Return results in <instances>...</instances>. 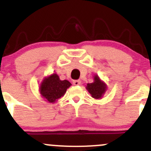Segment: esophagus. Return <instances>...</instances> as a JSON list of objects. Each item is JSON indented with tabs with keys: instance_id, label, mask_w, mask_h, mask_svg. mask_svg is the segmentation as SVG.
I'll return each mask as SVG.
<instances>
[{
	"instance_id": "1",
	"label": "esophagus",
	"mask_w": 151,
	"mask_h": 151,
	"mask_svg": "<svg viewBox=\"0 0 151 151\" xmlns=\"http://www.w3.org/2000/svg\"><path fill=\"white\" fill-rule=\"evenodd\" d=\"M72 83H73V85H79L80 84V80H73Z\"/></svg>"
}]
</instances>
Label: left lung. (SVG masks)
<instances>
[{
	"instance_id": "obj_1",
	"label": "left lung",
	"mask_w": 151,
	"mask_h": 151,
	"mask_svg": "<svg viewBox=\"0 0 151 151\" xmlns=\"http://www.w3.org/2000/svg\"><path fill=\"white\" fill-rule=\"evenodd\" d=\"M88 92L91 94V96L94 99H101L103 94L106 91V87L104 83L100 80L98 76L94 77V83L87 84L86 87Z\"/></svg>"
}]
</instances>
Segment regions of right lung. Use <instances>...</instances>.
<instances>
[{"label": "right lung", "instance_id": "1", "mask_svg": "<svg viewBox=\"0 0 151 151\" xmlns=\"http://www.w3.org/2000/svg\"><path fill=\"white\" fill-rule=\"evenodd\" d=\"M71 85L68 80H60L57 74H53L43 80L40 87V93L49 102L52 103L63 96L67 88Z\"/></svg>", "mask_w": 151, "mask_h": 151}]
</instances>
